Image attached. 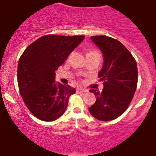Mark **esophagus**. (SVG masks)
<instances>
[{
    "label": "esophagus",
    "mask_w": 156,
    "mask_h": 156,
    "mask_svg": "<svg viewBox=\"0 0 156 156\" xmlns=\"http://www.w3.org/2000/svg\"><path fill=\"white\" fill-rule=\"evenodd\" d=\"M76 92L78 93H87L88 90L87 89H84V88H78L76 89Z\"/></svg>",
    "instance_id": "1"
}]
</instances>
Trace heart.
Returning <instances> with one entry per match:
<instances>
[{
	"label": "heart",
	"mask_w": 156,
	"mask_h": 156,
	"mask_svg": "<svg viewBox=\"0 0 156 156\" xmlns=\"http://www.w3.org/2000/svg\"><path fill=\"white\" fill-rule=\"evenodd\" d=\"M100 55L99 52L97 51H94V50H89L88 52H87V55Z\"/></svg>",
	"instance_id": "obj_1"
}]
</instances>
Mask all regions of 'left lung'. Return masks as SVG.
I'll return each mask as SVG.
<instances>
[{
	"instance_id": "left-lung-1",
	"label": "left lung",
	"mask_w": 156,
	"mask_h": 156,
	"mask_svg": "<svg viewBox=\"0 0 156 156\" xmlns=\"http://www.w3.org/2000/svg\"><path fill=\"white\" fill-rule=\"evenodd\" d=\"M91 40L104 57L98 73L104 88L101 92L90 89L97 100L88 110L98 120L111 121L122 115L133 99L138 84L136 61L126 47L114 38L92 36Z\"/></svg>"
}]
</instances>
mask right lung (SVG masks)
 <instances>
[{"label":"right lung","mask_w":156,"mask_h":156,"mask_svg":"<svg viewBox=\"0 0 156 156\" xmlns=\"http://www.w3.org/2000/svg\"><path fill=\"white\" fill-rule=\"evenodd\" d=\"M84 36L49 34L25 50L17 65L20 94L29 110L45 122L56 120L65 112L75 88L55 81V71L84 40Z\"/></svg>","instance_id":"obj_1"}]
</instances>
